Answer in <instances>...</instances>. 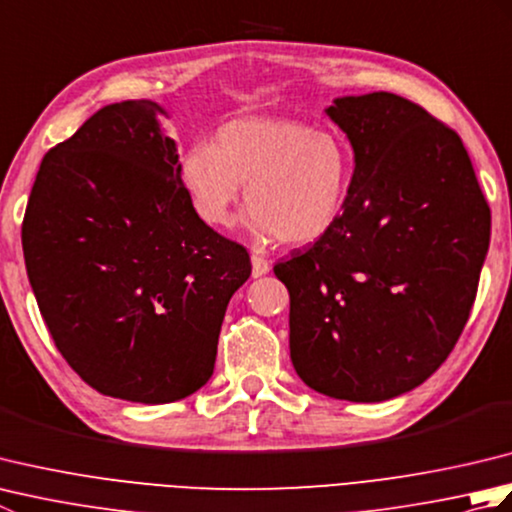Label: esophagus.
I'll list each match as a JSON object with an SVG mask.
<instances>
[{
  "label": "esophagus",
  "mask_w": 512,
  "mask_h": 512,
  "mask_svg": "<svg viewBox=\"0 0 512 512\" xmlns=\"http://www.w3.org/2000/svg\"><path fill=\"white\" fill-rule=\"evenodd\" d=\"M250 262H253V277H264L270 270V262L262 255H253Z\"/></svg>",
  "instance_id": "obj_1"
}]
</instances>
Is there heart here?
I'll list each match as a JSON object with an SVG mask.
<instances>
[{
    "label": "heart",
    "mask_w": 512,
    "mask_h": 512,
    "mask_svg": "<svg viewBox=\"0 0 512 512\" xmlns=\"http://www.w3.org/2000/svg\"><path fill=\"white\" fill-rule=\"evenodd\" d=\"M352 178L347 140L295 118H235L217 129L215 145L195 143L180 160V180L206 224L231 222L246 184L248 231L290 246L319 242L339 224Z\"/></svg>",
    "instance_id": "obj_1"
}]
</instances>
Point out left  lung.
<instances>
[{
  "instance_id": "1",
  "label": "left lung",
  "mask_w": 512,
  "mask_h": 512,
  "mask_svg": "<svg viewBox=\"0 0 512 512\" xmlns=\"http://www.w3.org/2000/svg\"><path fill=\"white\" fill-rule=\"evenodd\" d=\"M343 217L275 275L290 292V358L319 394L380 402L422 385L458 343L491 242V209L460 136L389 92L343 96Z\"/></svg>"
}]
</instances>
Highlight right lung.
Here are the masks:
<instances>
[{"label":"right lung","instance_id":"right-lung-1","mask_svg":"<svg viewBox=\"0 0 512 512\" xmlns=\"http://www.w3.org/2000/svg\"><path fill=\"white\" fill-rule=\"evenodd\" d=\"M154 101L105 105L52 147L21 244L61 356L105 396L162 405L211 378L217 336L250 277L246 248L195 213Z\"/></svg>","mask_w":512,"mask_h":512}]
</instances>
